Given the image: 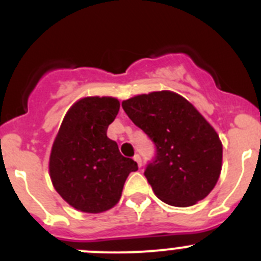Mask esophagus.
Masks as SVG:
<instances>
[{"instance_id":"esophagus-1","label":"esophagus","mask_w":261,"mask_h":261,"mask_svg":"<svg viewBox=\"0 0 261 261\" xmlns=\"http://www.w3.org/2000/svg\"><path fill=\"white\" fill-rule=\"evenodd\" d=\"M134 161H135L136 164H138L139 167H142V158H140V155L139 154L134 155Z\"/></svg>"}]
</instances>
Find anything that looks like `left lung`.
<instances>
[{
  "label": "left lung",
  "mask_w": 261,
  "mask_h": 261,
  "mask_svg": "<svg viewBox=\"0 0 261 261\" xmlns=\"http://www.w3.org/2000/svg\"><path fill=\"white\" fill-rule=\"evenodd\" d=\"M122 108L154 143L155 155L144 175L161 201L188 207L213 191L220 176L223 145L187 99L154 91L123 100Z\"/></svg>",
  "instance_id": "obj_1"
}]
</instances>
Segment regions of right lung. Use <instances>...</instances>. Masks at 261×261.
Segmentation results:
<instances>
[{"label":"right lung","instance_id":"add662e5","mask_svg":"<svg viewBox=\"0 0 261 261\" xmlns=\"http://www.w3.org/2000/svg\"><path fill=\"white\" fill-rule=\"evenodd\" d=\"M118 111L114 97L89 96L73 104L63 119L48 170L55 191L75 210L97 214L112 208L128 174L138 170L107 136Z\"/></svg>","mask_w":261,"mask_h":261}]
</instances>
